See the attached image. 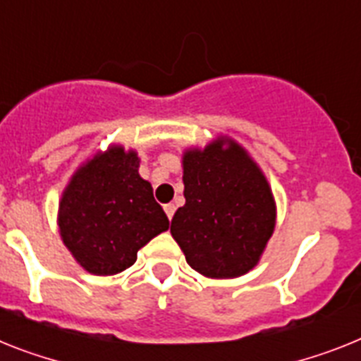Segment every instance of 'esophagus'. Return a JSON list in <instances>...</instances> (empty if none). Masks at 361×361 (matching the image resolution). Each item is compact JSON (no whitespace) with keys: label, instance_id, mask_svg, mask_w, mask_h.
<instances>
[{"label":"esophagus","instance_id":"34e87169","mask_svg":"<svg viewBox=\"0 0 361 361\" xmlns=\"http://www.w3.org/2000/svg\"><path fill=\"white\" fill-rule=\"evenodd\" d=\"M163 209H165V213H166V216H169V220H172V216H174V211H176V205L166 204Z\"/></svg>","mask_w":361,"mask_h":361}]
</instances>
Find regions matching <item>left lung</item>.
Returning <instances> with one entry per match:
<instances>
[{
  "label": "left lung",
  "instance_id": "8db88e82",
  "mask_svg": "<svg viewBox=\"0 0 361 361\" xmlns=\"http://www.w3.org/2000/svg\"><path fill=\"white\" fill-rule=\"evenodd\" d=\"M214 141L183 156L185 205L171 233L187 264L213 279L247 274L259 262L275 227L268 181L237 143Z\"/></svg>",
  "mask_w": 361,
  "mask_h": 361
}]
</instances>
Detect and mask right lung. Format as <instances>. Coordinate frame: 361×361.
<instances>
[{"label":"right lung","mask_w":361,"mask_h":361,"mask_svg":"<svg viewBox=\"0 0 361 361\" xmlns=\"http://www.w3.org/2000/svg\"><path fill=\"white\" fill-rule=\"evenodd\" d=\"M137 169V154L114 147L78 169L63 192L60 235L90 274L115 275L130 268L137 251L169 229V218Z\"/></svg>","instance_id":"right-lung-1"}]
</instances>
